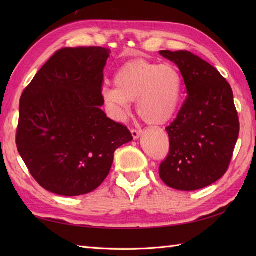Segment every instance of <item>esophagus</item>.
I'll return each instance as SVG.
<instances>
[{
    "label": "esophagus",
    "mask_w": 256,
    "mask_h": 256,
    "mask_svg": "<svg viewBox=\"0 0 256 256\" xmlns=\"http://www.w3.org/2000/svg\"><path fill=\"white\" fill-rule=\"evenodd\" d=\"M131 133H132L133 138L134 140H138L140 136V134H142V130H135V128H133L132 131H131Z\"/></svg>",
    "instance_id": "34e87169"
}]
</instances>
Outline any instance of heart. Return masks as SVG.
Returning a JSON list of instances; mask_svg holds the SVG:
<instances>
[{"label":"heart","instance_id":"heart-1","mask_svg":"<svg viewBox=\"0 0 256 256\" xmlns=\"http://www.w3.org/2000/svg\"><path fill=\"white\" fill-rule=\"evenodd\" d=\"M114 88H104L102 96L114 116L123 120L138 101V113L145 123L164 125L175 116L180 103L182 79L172 64H158L146 59L128 62L113 79Z\"/></svg>","mask_w":256,"mask_h":256}]
</instances>
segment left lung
Listing matches in <instances>:
<instances>
[{"label":"left lung","instance_id":"1","mask_svg":"<svg viewBox=\"0 0 256 256\" xmlns=\"http://www.w3.org/2000/svg\"><path fill=\"white\" fill-rule=\"evenodd\" d=\"M175 62L184 78L187 98L166 131L170 153L160 166L168 187L192 192L224 175L240 132L229 82L204 59L187 50H160Z\"/></svg>","mask_w":256,"mask_h":256}]
</instances>
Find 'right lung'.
Masks as SVG:
<instances>
[{
	"mask_svg": "<svg viewBox=\"0 0 256 256\" xmlns=\"http://www.w3.org/2000/svg\"><path fill=\"white\" fill-rule=\"evenodd\" d=\"M110 52L98 46L57 50L22 94L16 146L48 192L66 197L94 192L110 172L114 152L133 140L101 110Z\"/></svg>",
	"mask_w": 256,
	"mask_h": 256,
	"instance_id": "add662e5",
	"label": "right lung"
}]
</instances>
